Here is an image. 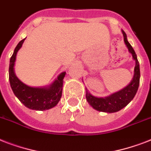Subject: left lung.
Wrapping results in <instances>:
<instances>
[{
	"mask_svg": "<svg viewBox=\"0 0 151 151\" xmlns=\"http://www.w3.org/2000/svg\"><path fill=\"white\" fill-rule=\"evenodd\" d=\"M124 36V41L125 45L129 49V52L132 55V58L136 62V66L134 68V75L132 80L126 87L122 88L118 92L106 97H97L90 93L86 88V99L89 105L93 109L106 113H114L119 111L126 106L136 96L139 85V78H140V70L137 56L134 49L129 44L127 39V35L124 30H122Z\"/></svg>",
	"mask_w": 151,
	"mask_h": 151,
	"instance_id": "obj_1",
	"label": "left lung"
}]
</instances>
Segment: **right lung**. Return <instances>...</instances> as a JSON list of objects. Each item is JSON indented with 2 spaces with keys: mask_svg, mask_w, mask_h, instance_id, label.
I'll list each match as a JSON object with an SVG mask.
<instances>
[{
  "mask_svg": "<svg viewBox=\"0 0 151 151\" xmlns=\"http://www.w3.org/2000/svg\"><path fill=\"white\" fill-rule=\"evenodd\" d=\"M25 39L18 44L10 59L9 81L11 88L15 96L27 108L35 110H49L55 106L61 99L66 72L60 73L51 85L44 87H31L21 81L15 75L14 66L17 52L22 47Z\"/></svg>",
  "mask_w": 151,
  "mask_h": 151,
  "instance_id": "add662e5",
  "label": "right lung"
}]
</instances>
